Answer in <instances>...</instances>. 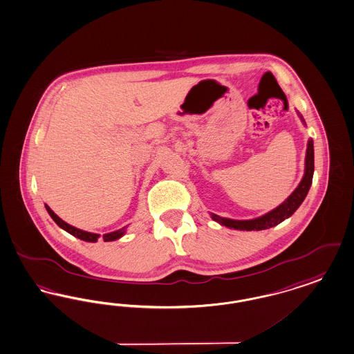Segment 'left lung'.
<instances>
[{
  "mask_svg": "<svg viewBox=\"0 0 354 354\" xmlns=\"http://www.w3.org/2000/svg\"><path fill=\"white\" fill-rule=\"evenodd\" d=\"M313 141H308L307 146V156H306V172L301 179L300 184L297 185V189L286 198V201L282 203L279 207L272 209L271 212L266 213L265 216H261L254 220H230V218H224L217 214H213L212 218L217 221L221 225H225L227 227H233L237 230H262V229H269L271 227H275L281 224L283 220L288 218L292 213L297 211L303 203V200L307 196L310 187L312 184V176H313Z\"/></svg>",
  "mask_w": 354,
  "mask_h": 354,
  "instance_id": "obj_1",
  "label": "left lung"
}]
</instances>
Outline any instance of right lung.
Listing matches in <instances>:
<instances>
[{
  "mask_svg": "<svg viewBox=\"0 0 354 354\" xmlns=\"http://www.w3.org/2000/svg\"><path fill=\"white\" fill-rule=\"evenodd\" d=\"M46 209H47V212L53 217V220L57 223V225L62 227V229H64L66 232H68L72 236H75V237H77V239H80V240L86 241V242H96L97 239H99L100 234L80 230V229H77V227H72L70 224H67V223L63 221L62 218H59L57 214L51 211V208H50L47 204H46ZM124 233H125V227H122V229H120V230H115V232H112V233H108V234H104L102 239H104V241H106V242H108V241L118 240L120 237L124 236Z\"/></svg>",
  "mask_w": 354,
  "mask_h": 354,
  "instance_id": "add662e5",
  "label": "right lung"
}]
</instances>
